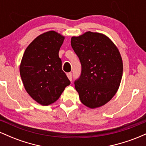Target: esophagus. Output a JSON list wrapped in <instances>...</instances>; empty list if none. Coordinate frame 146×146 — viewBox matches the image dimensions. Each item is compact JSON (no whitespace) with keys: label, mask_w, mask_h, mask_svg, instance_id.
Returning <instances> with one entry per match:
<instances>
[{"label":"esophagus","mask_w":146,"mask_h":146,"mask_svg":"<svg viewBox=\"0 0 146 146\" xmlns=\"http://www.w3.org/2000/svg\"><path fill=\"white\" fill-rule=\"evenodd\" d=\"M67 77H68V78L70 80V81H71L72 78H73V75H72V73H67Z\"/></svg>","instance_id":"1"}]
</instances>
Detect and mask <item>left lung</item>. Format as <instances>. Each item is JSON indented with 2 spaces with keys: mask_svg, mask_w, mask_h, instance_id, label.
Segmentation results:
<instances>
[{
  "mask_svg": "<svg viewBox=\"0 0 146 146\" xmlns=\"http://www.w3.org/2000/svg\"><path fill=\"white\" fill-rule=\"evenodd\" d=\"M71 43L82 65L74 82L80 101L90 108L106 104L116 94L123 75L118 48L106 36L91 31L72 37Z\"/></svg>",
  "mask_w": 146,
  "mask_h": 146,
  "instance_id": "8db88e82",
  "label": "left lung"
}]
</instances>
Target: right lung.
<instances>
[{
    "mask_svg": "<svg viewBox=\"0 0 146 146\" xmlns=\"http://www.w3.org/2000/svg\"><path fill=\"white\" fill-rule=\"evenodd\" d=\"M64 39L54 31L42 33L27 46L22 58L20 73L25 90L42 106L54 103L71 84L58 55Z\"/></svg>",
    "mask_w": 146,
    "mask_h": 146,
    "instance_id": "obj_1",
    "label": "right lung"
}]
</instances>
